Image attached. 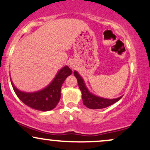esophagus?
<instances>
[{
    "mask_svg": "<svg viewBox=\"0 0 150 150\" xmlns=\"http://www.w3.org/2000/svg\"><path fill=\"white\" fill-rule=\"evenodd\" d=\"M70 66L72 67V68H75V63H74V62H70Z\"/></svg>",
    "mask_w": 150,
    "mask_h": 150,
    "instance_id": "esophagus-1",
    "label": "esophagus"
}]
</instances>
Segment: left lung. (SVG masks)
Returning a JSON list of instances; mask_svg holds the SVG:
<instances>
[{
	"mask_svg": "<svg viewBox=\"0 0 150 150\" xmlns=\"http://www.w3.org/2000/svg\"><path fill=\"white\" fill-rule=\"evenodd\" d=\"M74 75L78 80V86L81 90L83 104L90 109H103V108L113 105L122 98V97H120L116 99L108 100L95 96L88 91V90L85 87L83 78L80 77L78 72L76 71L74 72Z\"/></svg>",
	"mask_w": 150,
	"mask_h": 150,
	"instance_id": "8db88e82",
	"label": "left lung"
}]
</instances>
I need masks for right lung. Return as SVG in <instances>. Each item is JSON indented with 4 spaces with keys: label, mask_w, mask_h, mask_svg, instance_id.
<instances>
[{
    "label": "right lung",
    "mask_w": 150,
    "mask_h": 150,
    "mask_svg": "<svg viewBox=\"0 0 150 150\" xmlns=\"http://www.w3.org/2000/svg\"><path fill=\"white\" fill-rule=\"evenodd\" d=\"M72 72L68 66L62 67L53 81L47 88L36 93H23L16 88L12 82L11 84L16 95L24 104L33 109L48 111L55 108L59 103L62 83L69 75H71Z\"/></svg>",
    "instance_id": "add662e5"
}]
</instances>
